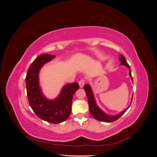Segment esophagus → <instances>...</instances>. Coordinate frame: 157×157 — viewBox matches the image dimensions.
I'll return each instance as SVG.
<instances>
[{
  "label": "esophagus",
  "mask_w": 157,
  "mask_h": 157,
  "mask_svg": "<svg viewBox=\"0 0 157 157\" xmlns=\"http://www.w3.org/2000/svg\"><path fill=\"white\" fill-rule=\"evenodd\" d=\"M78 84H79L80 88H82L84 86V79L80 80L79 82H78Z\"/></svg>",
  "instance_id": "34e87169"
}]
</instances>
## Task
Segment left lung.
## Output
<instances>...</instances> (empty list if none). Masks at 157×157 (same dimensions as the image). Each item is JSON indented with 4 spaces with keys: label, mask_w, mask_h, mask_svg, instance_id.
I'll return each mask as SVG.
<instances>
[{
    "label": "left lung",
    "mask_w": 157,
    "mask_h": 157,
    "mask_svg": "<svg viewBox=\"0 0 157 157\" xmlns=\"http://www.w3.org/2000/svg\"><path fill=\"white\" fill-rule=\"evenodd\" d=\"M119 60L121 61L120 65H124V66H125V67H126L128 69H129V76L130 77V78H132V81L133 82V78H132V77L130 65L128 64L127 61H126L125 58L124 57V56L121 54L120 57H119ZM84 89L85 90V92H86V96H87L88 101L89 110H90V114H91L92 116L95 118V119H96V120H98L99 121H101V122H113V121H117L118 118H119L123 115V114H124L128 110V109L130 107L131 103H132V99H133V95H132L130 105L128 106L126 109H124V111H121V113H119L118 114H117V115H108V114H107L106 113L104 112L102 110V109L99 108V106L97 105L96 99H95V98H94V93L92 92V88L90 87V85L88 84H85L84 86Z\"/></svg>",
    "instance_id": "1"
}]
</instances>
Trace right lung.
Here are the masks:
<instances>
[{
    "instance_id": "obj_1",
    "label": "right lung",
    "mask_w": 157,
    "mask_h": 157,
    "mask_svg": "<svg viewBox=\"0 0 157 157\" xmlns=\"http://www.w3.org/2000/svg\"><path fill=\"white\" fill-rule=\"evenodd\" d=\"M55 58V55L50 54L38 56L28 69L25 83L29 105L36 116L52 124H59L69 118L73 94L79 88V85L77 82L65 85L54 99L44 96L39 83V72L46 63Z\"/></svg>"
}]
</instances>
